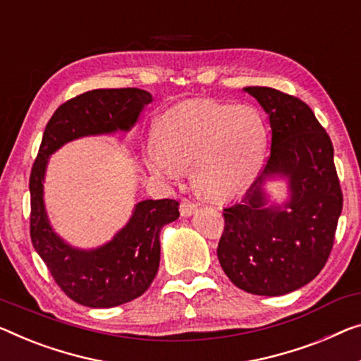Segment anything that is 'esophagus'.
<instances>
[{"instance_id": "obj_1", "label": "esophagus", "mask_w": 361, "mask_h": 361, "mask_svg": "<svg viewBox=\"0 0 361 361\" xmlns=\"http://www.w3.org/2000/svg\"><path fill=\"white\" fill-rule=\"evenodd\" d=\"M196 211H197V204L196 202L188 201V199H185V201L180 204V212H181V215H185V217H188V215H191V214H195Z\"/></svg>"}]
</instances>
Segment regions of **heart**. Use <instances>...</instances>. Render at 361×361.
I'll list each match as a JSON object with an SVG mask.
<instances>
[{"instance_id": "b5f03b06", "label": "heart", "mask_w": 361, "mask_h": 361, "mask_svg": "<svg viewBox=\"0 0 361 361\" xmlns=\"http://www.w3.org/2000/svg\"><path fill=\"white\" fill-rule=\"evenodd\" d=\"M266 144L267 126L256 106L190 100L162 116L159 137L146 146V164L170 181L192 166V181L202 195L228 199L250 185Z\"/></svg>"}]
</instances>
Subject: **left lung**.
<instances>
[{
    "label": "left lung",
    "instance_id": "obj_1",
    "mask_svg": "<svg viewBox=\"0 0 361 361\" xmlns=\"http://www.w3.org/2000/svg\"><path fill=\"white\" fill-rule=\"evenodd\" d=\"M271 123V154L238 202L224 209L217 256L224 272L248 293L277 297L303 287L329 257L343 196L329 134L298 97L246 87ZM289 180L283 208L267 206V176Z\"/></svg>",
    "mask_w": 361,
    "mask_h": 361
}]
</instances>
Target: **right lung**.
<instances>
[{"instance_id": "add662e5", "label": "right lung", "mask_w": 361, "mask_h": 361, "mask_svg": "<svg viewBox=\"0 0 361 361\" xmlns=\"http://www.w3.org/2000/svg\"><path fill=\"white\" fill-rule=\"evenodd\" d=\"M150 102L152 95L134 87L95 89L69 99L47 123L32 165V245L58 287L76 303L89 308H111L146 292L159 271L160 228L180 217V202L175 199L139 202L126 227L110 243L92 251L71 248L53 232L43 207L47 159L73 139L118 129L128 131Z\"/></svg>"}]
</instances>
